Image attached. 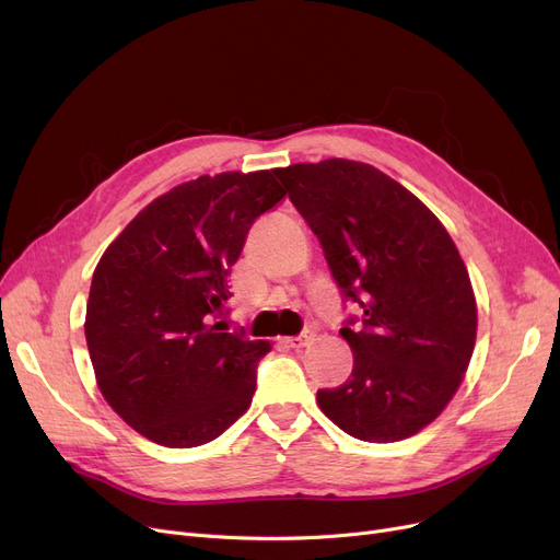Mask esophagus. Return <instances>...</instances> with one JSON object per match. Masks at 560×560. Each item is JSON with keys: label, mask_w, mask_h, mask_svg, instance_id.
I'll use <instances>...</instances> for the list:
<instances>
[{"label": "esophagus", "mask_w": 560, "mask_h": 560, "mask_svg": "<svg viewBox=\"0 0 560 560\" xmlns=\"http://www.w3.org/2000/svg\"><path fill=\"white\" fill-rule=\"evenodd\" d=\"M311 334L306 331V334H300V336H290V338H285L283 343L288 346V348H295V350H300V348H304V346H308L311 343Z\"/></svg>", "instance_id": "obj_1"}]
</instances>
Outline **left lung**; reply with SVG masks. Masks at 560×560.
<instances>
[{"label":"left lung","instance_id":"obj_1","mask_svg":"<svg viewBox=\"0 0 560 560\" xmlns=\"http://www.w3.org/2000/svg\"><path fill=\"white\" fill-rule=\"evenodd\" d=\"M318 235L334 281L361 308L340 336L354 366L318 405L361 442L388 444L442 415L476 343L469 272L442 222L400 183L354 160L275 168Z\"/></svg>","mask_w":560,"mask_h":560}]
</instances>
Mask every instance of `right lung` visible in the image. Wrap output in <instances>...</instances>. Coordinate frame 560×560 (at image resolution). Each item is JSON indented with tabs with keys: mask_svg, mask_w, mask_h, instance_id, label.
Masks as SVG:
<instances>
[{
	"mask_svg": "<svg viewBox=\"0 0 560 560\" xmlns=\"http://www.w3.org/2000/svg\"><path fill=\"white\" fill-rule=\"evenodd\" d=\"M283 197L275 172L183 183L145 206L95 265L84 323L95 380L145 440L201 446L249 409L270 343L212 320L256 217Z\"/></svg>",
	"mask_w": 560,
	"mask_h": 560,
	"instance_id": "obj_1",
	"label": "right lung"
}]
</instances>
